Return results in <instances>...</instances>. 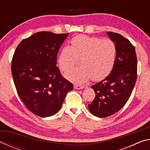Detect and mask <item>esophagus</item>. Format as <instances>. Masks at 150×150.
I'll list each match as a JSON object with an SVG mask.
<instances>
[{"label":"esophagus","instance_id":"1","mask_svg":"<svg viewBox=\"0 0 150 150\" xmlns=\"http://www.w3.org/2000/svg\"><path fill=\"white\" fill-rule=\"evenodd\" d=\"M74 88L75 89H81V88H84L85 87L83 85H74Z\"/></svg>","mask_w":150,"mask_h":150}]
</instances>
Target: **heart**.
Listing matches in <instances>:
<instances>
[{
	"instance_id": "b5f03b06",
	"label": "heart",
	"mask_w": 150,
	"mask_h": 150,
	"mask_svg": "<svg viewBox=\"0 0 150 150\" xmlns=\"http://www.w3.org/2000/svg\"><path fill=\"white\" fill-rule=\"evenodd\" d=\"M71 47L65 46L58 56L61 69L67 71L79 59L81 66L67 72L65 77L71 81L85 83L92 77L100 80L111 72L115 65L117 48L110 40L87 35H77L71 41Z\"/></svg>"
}]
</instances>
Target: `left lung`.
<instances>
[{"instance_id": "8db88e82", "label": "left lung", "mask_w": 150, "mask_h": 150, "mask_svg": "<svg viewBox=\"0 0 150 150\" xmlns=\"http://www.w3.org/2000/svg\"><path fill=\"white\" fill-rule=\"evenodd\" d=\"M107 35L116 45V61L110 74L91 86L96 95L88 105L91 112L99 118L113 115L125 105L137 79V57L134 45L117 33L108 32Z\"/></svg>"}]
</instances>
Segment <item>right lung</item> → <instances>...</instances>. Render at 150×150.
<instances>
[{
    "label": "right lung",
    "instance_id": "right-lung-1",
    "mask_svg": "<svg viewBox=\"0 0 150 150\" xmlns=\"http://www.w3.org/2000/svg\"><path fill=\"white\" fill-rule=\"evenodd\" d=\"M68 34L35 33L20 43L12 57L17 93L26 108L40 117L56 114L73 88L56 66L58 51Z\"/></svg>",
    "mask_w": 150,
    "mask_h": 150
}]
</instances>
